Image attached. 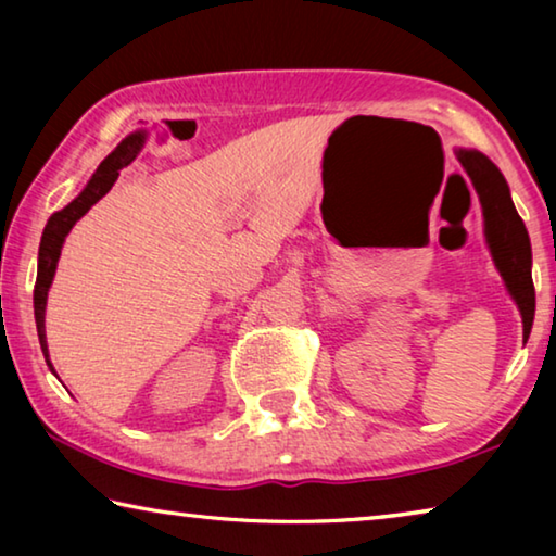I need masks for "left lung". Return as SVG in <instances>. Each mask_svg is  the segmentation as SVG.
<instances>
[{"label": "left lung", "mask_w": 556, "mask_h": 556, "mask_svg": "<svg viewBox=\"0 0 556 556\" xmlns=\"http://www.w3.org/2000/svg\"><path fill=\"white\" fill-rule=\"evenodd\" d=\"M458 162L466 168L470 181H473L478 195H481L488 244H491L495 267L501 269L507 291H510L517 308H520L522 331L527 338L534 321V285L530 269L532 250L525 223L515 211L510 188H507L503 174L497 172L491 159L481 152L460 149Z\"/></svg>", "instance_id": "obj_1"}]
</instances>
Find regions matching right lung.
Returning <instances> with one entry per match:
<instances>
[{"label":"right lung","mask_w":556,"mask_h":556,"mask_svg":"<svg viewBox=\"0 0 556 556\" xmlns=\"http://www.w3.org/2000/svg\"><path fill=\"white\" fill-rule=\"evenodd\" d=\"M142 144H144V139L139 137V131L137 135L127 137L125 142H122L115 152H112L105 162L98 166L96 176H92L88 186L83 188V193L78 195V199L71 201L63 211L53 213L49 223H46L43 235H41V248H39V271H36V285H34V316H36V331H39L41 351L46 355L49 368H51V361H49V345H46L43 314H46V299H49V287H51L53 275H55V265H59L65 235H68L73 225L90 211V205H96L102 195L110 191L112 184L117 181L119 168L127 166L131 159L139 154Z\"/></svg>","instance_id":"obj_1"}]
</instances>
